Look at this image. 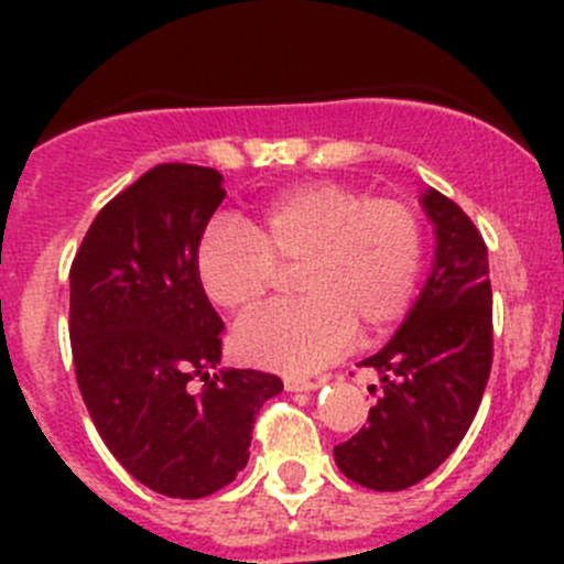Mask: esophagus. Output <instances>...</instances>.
<instances>
[{
    "instance_id": "1",
    "label": "esophagus",
    "mask_w": 564,
    "mask_h": 564,
    "mask_svg": "<svg viewBox=\"0 0 564 564\" xmlns=\"http://www.w3.org/2000/svg\"><path fill=\"white\" fill-rule=\"evenodd\" d=\"M283 384H286V390L292 392H303V390H316L318 382H314V379L308 377H286L283 379Z\"/></svg>"
}]
</instances>
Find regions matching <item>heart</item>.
Listing matches in <instances>:
<instances>
[{"label": "heart", "mask_w": 564, "mask_h": 564, "mask_svg": "<svg viewBox=\"0 0 564 564\" xmlns=\"http://www.w3.org/2000/svg\"><path fill=\"white\" fill-rule=\"evenodd\" d=\"M425 259L417 209L340 182H314L267 202L246 220H215L196 250L204 294L229 314L259 308L297 270L303 300L237 324L240 360L314 371L360 338L388 333L412 305Z\"/></svg>", "instance_id": "1"}]
</instances>
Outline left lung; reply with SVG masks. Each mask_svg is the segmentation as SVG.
<instances>
[{
  "label": "left lung",
  "mask_w": 564,
  "mask_h": 564,
  "mask_svg": "<svg viewBox=\"0 0 564 564\" xmlns=\"http://www.w3.org/2000/svg\"><path fill=\"white\" fill-rule=\"evenodd\" d=\"M423 207L434 220V267L390 344L360 362L382 382L368 425L333 451L338 469L373 491H403L451 456L491 373L486 242L469 215L434 187L423 193Z\"/></svg>",
  "instance_id": "8db88e82"
}]
</instances>
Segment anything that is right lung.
I'll use <instances>...</instances> for the list:
<instances>
[{
  "label": "right lung",
  "mask_w": 564,
  "mask_h": 564,
  "mask_svg": "<svg viewBox=\"0 0 564 564\" xmlns=\"http://www.w3.org/2000/svg\"><path fill=\"white\" fill-rule=\"evenodd\" d=\"M220 182L193 163L150 169L100 209L70 267L73 366L89 417L135 480L174 499L229 486L261 403L283 390L253 368L209 373L224 322L196 250L226 196Z\"/></svg>",
  "instance_id": "add662e5"
}]
</instances>
